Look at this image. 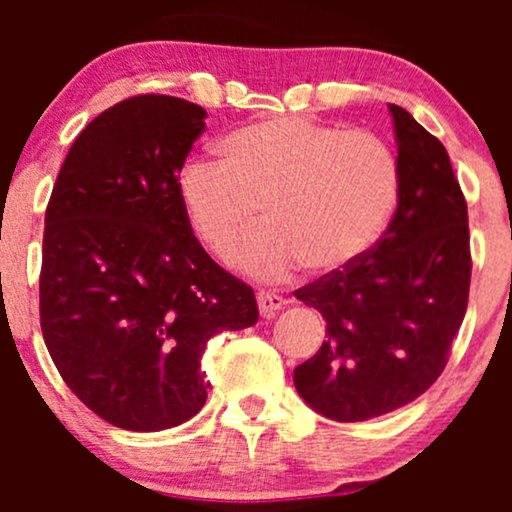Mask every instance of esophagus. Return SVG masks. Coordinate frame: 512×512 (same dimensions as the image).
I'll return each instance as SVG.
<instances>
[{"label":"esophagus","mask_w":512,"mask_h":512,"mask_svg":"<svg viewBox=\"0 0 512 512\" xmlns=\"http://www.w3.org/2000/svg\"><path fill=\"white\" fill-rule=\"evenodd\" d=\"M257 305H260L262 317H274L276 310H281L286 305V298L276 296L272 291H260L257 293Z\"/></svg>","instance_id":"34e87169"}]
</instances>
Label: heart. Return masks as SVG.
<instances>
[{
  "instance_id": "heart-1",
  "label": "heart",
  "mask_w": 512,
  "mask_h": 512,
  "mask_svg": "<svg viewBox=\"0 0 512 512\" xmlns=\"http://www.w3.org/2000/svg\"><path fill=\"white\" fill-rule=\"evenodd\" d=\"M219 151L221 163L182 168V211L199 243L228 257L262 207L267 228L236 255L260 279H289L303 264L317 276L346 272L378 245L397 209L399 161L366 129L269 117L228 132Z\"/></svg>"
}]
</instances>
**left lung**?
<instances>
[{
  "label": "left lung",
  "instance_id": "left-lung-1",
  "mask_svg": "<svg viewBox=\"0 0 512 512\" xmlns=\"http://www.w3.org/2000/svg\"><path fill=\"white\" fill-rule=\"evenodd\" d=\"M387 108L402 173L395 216L361 262L296 291L327 334L293 383L332 421H368L424 395L467 313V202L450 156L407 110Z\"/></svg>",
  "mask_w": 512,
  "mask_h": 512
}]
</instances>
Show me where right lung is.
<instances>
[{"label":"right lung","instance_id":"obj_1","mask_svg":"<svg viewBox=\"0 0 512 512\" xmlns=\"http://www.w3.org/2000/svg\"><path fill=\"white\" fill-rule=\"evenodd\" d=\"M207 110L134 96L86 125L45 214L40 327L62 380L125 431L185 424L207 402L202 356L257 322L248 284L199 245L178 173Z\"/></svg>","mask_w":512,"mask_h":512}]
</instances>
